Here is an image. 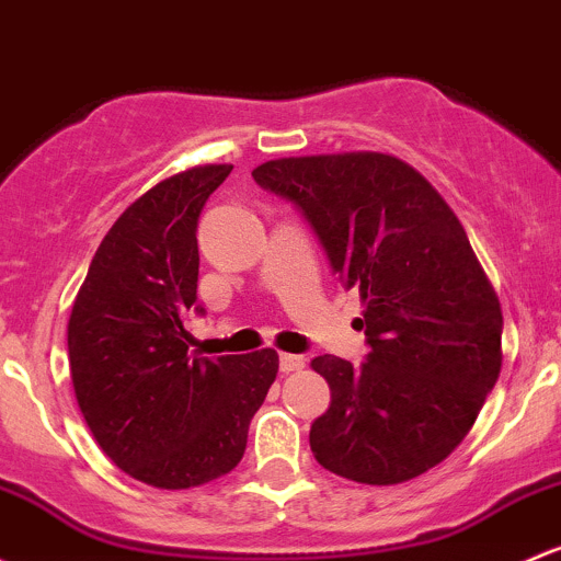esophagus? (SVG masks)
I'll list each match as a JSON object with an SVG mask.
<instances>
[{
  "label": "esophagus",
  "mask_w": 561,
  "mask_h": 561,
  "mask_svg": "<svg viewBox=\"0 0 561 561\" xmlns=\"http://www.w3.org/2000/svg\"><path fill=\"white\" fill-rule=\"evenodd\" d=\"M306 367V359L298 354H279V370L282 373H298Z\"/></svg>",
  "instance_id": "34e87169"
}]
</instances>
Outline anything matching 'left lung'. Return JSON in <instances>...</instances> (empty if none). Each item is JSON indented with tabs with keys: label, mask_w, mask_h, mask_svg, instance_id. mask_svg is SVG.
Returning <instances> with one entry per match:
<instances>
[{
	"label": "left lung",
	"mask_w": 561,
	"mask_h": 561,
	"mask_svg": "<svg viewBox=\"0 0 561 561\" xmlns=\"http://www.w3.org/2000/svg\"><path fill=\"white\" fill-rule=\"evenodd\" d=\"M252 178L304 213L365 304V365L311 362L332 397L311 423L313 458L362 484L434 469L471 431L503 362L501 304L460 220L391 153L271 159Z\"/></svg>",
	"instance_id": "1"
}]
</instances>
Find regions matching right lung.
Here are the masks:
<instances>
[{
	"label": "right lung",
	"mask_w": 561,
	"mask_h": 561,
	"mask_svg": "<svg viewBox=\"0 0 561 561\" xmlns=\"http://www.w3.org/2000/svg\"><path fill=\"white\" fill-rule=\"evenodd\" d=\"M233 164H205L146 191L92 257L69 319L79 410L101 450L138 482L186 490L229 473L279 370L274 348L191 354L196 226Z\"/></svg>",
	"instance_id": "obj_1"
}]
</instances>
